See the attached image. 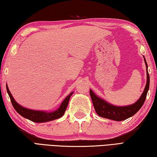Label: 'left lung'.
Here are the masks:
<instances>
[{"instance_id": "8db88e82", "label": "left lung", "mask_w": 157, "mask_h": 157, "mask_svg": "<svg viewBox=\"0 0 157 157\" xmlns=\"http://www.w3.org/2000/svg\"><path fill=\"white\" fill-rule=\"evenodd\" d=\"M144 58L146 66L147 82L141 96L135 104L126 106H114V105L108 103L106 101L99 98L93 92L92 90H90V95L91 97V99H92L93 104L97 114L99 116L104 118L112 119V120L120 121L133 116L142 107L145 100H146L150 86V76L147 71V64L144 56Z\"/></svg>"}]
</instances>
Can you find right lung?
Here are the masks:
<instances>
[{"instance_id": "1", "label": "right lung", "mask_w": 157, "mask_h": 157, "mask_svg": "<svg viewBox=\"0 0 157 157\" xmlns=\"http://www.w3.org/2000/svg\"><path fill=\"white\" fill-rule=\"evenodd\" d=\"M6 88L7 93L11 99V104H12L14 109L16 110V112L20 114L21 116L23 117L29 119V120L36 122V123H42V122L50 121L62 117L64 114L65 110L67 109L71 96L73 93V92L71 93L64 99V100L62 101V103L61 104L60 106H59L58 109H57L55 111H53V112H46V111L31 110L25 107H22L14 100L13 96L9 90V88L7 86V84L6 85Z\"/></svg>"}]
</instances>
